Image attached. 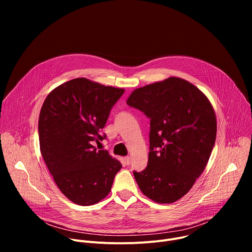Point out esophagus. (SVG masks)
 Listing matches in <instances>:
<instances>
[{"label":"esophagus","mask_w":252,"mask_h":252,"mask_svg":"<svg viewBox=\"0 0 252 252\" xmlns=\"http://www.w3.org/2000/svg\"><path fill=\"white\" fill-rule=\"evenodd\" d=\"M125 161H126V163L127 165H129V164H130V162H131V158H130L129 157H126Z\"/></svg>","instance_id":"obj_1"}]
</instances>
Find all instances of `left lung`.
<instances>
[{
  "mask_svg": "<svg viewBox=\"0 0 252 252\" xmlns=\"http://www.w3.org/2000/svg\"><path fill=\"white\" fill-rule=\"evenodd\" d=\"M126 103L151 119L146 169L133 171L141 192L158 203L186 195L203 172L217 137V117L191 83L170 77L134 90Z\"/></svg>",
  "mask_w": 252,
  "mask_h": 252,
  "instance_id": "8db88e82",
  "label": "left lung"
}]
</instances>
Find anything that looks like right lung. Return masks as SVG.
I'll use <instances>...</instances> for the list:
<instances>
[{
	"mask_svg": "<svg viewBox=\"0 0 252 252\" xmlns=\"http://www.w3.org/2000/svg\"><path fill=\"white\" fill-rule=\"evenodd\" d=\"M124 89L85 78L70 80L46 97L39 118L42 157L60 190L79 205H92L110 193L122 163L97 151L99 134Z\"/></svg>",
	"mask_w": 252,
	"mask_h": 252,
	"instance_id": "right-lung-1",
	"label": "right lung"
}]
</instances>
